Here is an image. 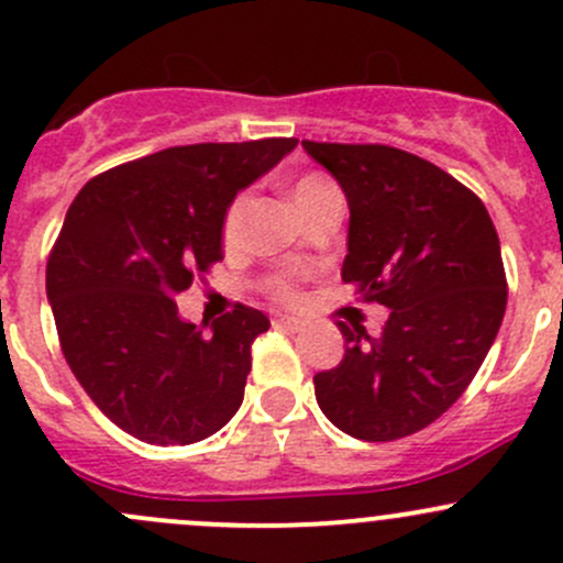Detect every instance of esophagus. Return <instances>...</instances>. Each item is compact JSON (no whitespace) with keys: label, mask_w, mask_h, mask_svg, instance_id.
I'll return each mask as SVG.
<instances>
[{"label":"esophagus","mask_w":563,"mask_h":563,"mask_svg":"<svg viewBox=\"0 0 563 563\" xmlns=\"http://www.w3.org/2000/svg\"><path fill=\"white\" fill-rule=\"evenodd\" d=\"M272 327L286 329V331H297V329H301V321H299V318H291V316H275V318H272Z\"/></svg>","instance_id":"obj_1"}]
</instances>
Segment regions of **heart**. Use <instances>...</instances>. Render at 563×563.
<instances>
[{
	"label": "heart",
	"mask_w": 563,
	"mask_h": 563,
	"mask_svg": "<svg viewBox=\"0 0 563 563\" xmlns=\"http://www.w3.org/2000/svg\"><path fill=\"white\" fill-rule=\"evenodd\" d=\"M329 186H334V183H331L327 175L305 173L297 183H294V191H291L294 205H297V207L305 205L307 199L316 197V194H321L323 188H329ZM247 199H251V197H247L245 191L236 194V197H232V202L227 205V210H223L221 240H223V245H227V247L236 245V240H240L242 221H245V212H247ZM264 288H266V294H269V297H275V299H280V301H294V299H297V286H294V280L288 275L269 277Z\"/></svg>",
	"instance_id": "1"
}]
</instances>
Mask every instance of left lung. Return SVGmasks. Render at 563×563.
<instances>
[{
	"mask_svg": "<svg viewBox=\"0 0 563 563\" xmlns=\"http://www.w3.org/2000/svg\"><path fill=\"white\" fill-rule=\"evenodd\" d=\"M351 207L342 280L390 310L380 336L340 321L345 356L318 372L336 429L390 442L434 423L488 356L507 307L494 221L464 183L390 145L301 140Z\"/></svg>",
	"mask_w": 563,
	"mask_h": 563,
	"instance_id": "8db88e82",
	"label": "left lung"
}]
</instances>
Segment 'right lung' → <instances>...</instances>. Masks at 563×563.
I'll return each instance as SVG.
<instances>
[{"instance_id":"right-lung-1","label":"right lung","mask_w":563,"mask_h":563,"mask_svg":"<svg viewBox=\"0 0 563 563\" xmlns=\"http://www.w3.org/2000/svg\"><path fill=\"white\" fill-rule=\"evenodd\" d=\"M294 137L199 142L91 177L47 256L45 288L69 369L118 429L191 445L242 405L264 312L234 305L210 334L177 316V294L223 258L221 218Z\"/></svg>"}]
</instances>
